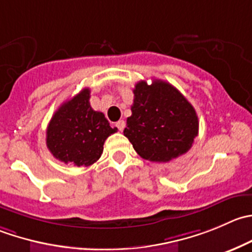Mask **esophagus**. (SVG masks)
<instances>
[{"label": "esophagus", "instance_id": "34e87169", "mask_svg": "<svg viewBox=\"0 0 252 252\" xmlns=\"http://www.w3.org/2000/svg\"><path fill=\"white\" fill-rule=\"evenodd\" d=\"M116 126L119 129V130L122 131L124 129V126H126V122H124V121H118L116 123Z\"/></svg>", "mask_w": 252, "mask_h": 252}]
</instances>
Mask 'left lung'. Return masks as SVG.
<instances>
[{"mask_svg": "<svg viewBox=\"0 0 252 252\" xmlns=\"http://www.w3.org/2000/svg\"><path fill=\"white\" fill-rule=\"evenodd\" d=\"M131 116L124 135L143 158L168 162L187 153L198 135V117L193 106L176 87L154 80L139 81L133 90Z\"/></svg>", "mask_w": 252, "mask_h": 252, "instance_id": "obj_1", "label": "left lung"}]
</instances>
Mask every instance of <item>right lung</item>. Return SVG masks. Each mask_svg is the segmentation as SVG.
<instances>
[{
  "label": "right lung",
  "mask_w": 252,
  "mask_h": 252,
  "mask_svg": "<svg viewBox=\"0 0 252 252\" xmlns=\"http://www.w3.org/2000/svg\"><path fill=\"white\" fill-rule=\"evenodd\" d=\"M112 128L102 112L90 104V89L59 107L46 128V146L55 158L75 166H90L103 153Z\"/></svg>",
  "instance_id": "1"
}]
</instances>
